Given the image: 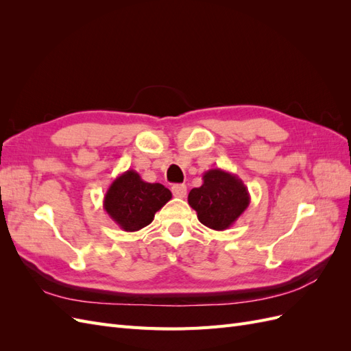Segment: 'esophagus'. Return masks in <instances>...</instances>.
I'll use <instances>...</instances> for the list:
<instances>
[{"label":"esophagus","mask_w":351,"mask_h":351,"mask_svg":"<svg viewBox=\"0 0 351 351\" xmlns=\"http://www.w3.org/2000/svg\"><path fill=\"white\" fill-rule=\"evenodd\" d=\"M171 190H173V195L176 197H184L187 193V187L184 184H174L171 187Z\"/></svg>","instance_id":"34e87169"}]
</instances>
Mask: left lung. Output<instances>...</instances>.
<instances>
[{
  "instance_id": "left-lung-1",
  "label": "left lung",
  "mask_w": 351,
  "mask_h": 351,
  "mask_svg": "<svg viewBox=\"0 0 351 351\" xmlns=\"http://www.w3.org/2000/svg\"><path fill=\"white\" fill-rule=\"evenodd\" d=\"M204 183L189 193V205L197 219L210 230L224 231L243 215L250 204V195L241 178L221 168H212L202 177Z\"/></svg>"
}]
</instances>
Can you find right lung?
Returning a JSON list of instances; mask_svg holds the SVG:
<instances>
[{"instance_id":"right-lung-1","label":"right lung","mask_w":351,"mask_h":351,"mask_svg":"<svg viewBox=\"0 0 351 351\" xmlns=\"http://www.w3.org/2000/svg\"><path fill=\"white\" fill-rule=\"evenodd\" d=\"M171 197L165 186L143 182L139 173L127 169L108 187L104 209L121 230L132 232L149 226L156 212Z\"/></svg>"}]
</instances>
